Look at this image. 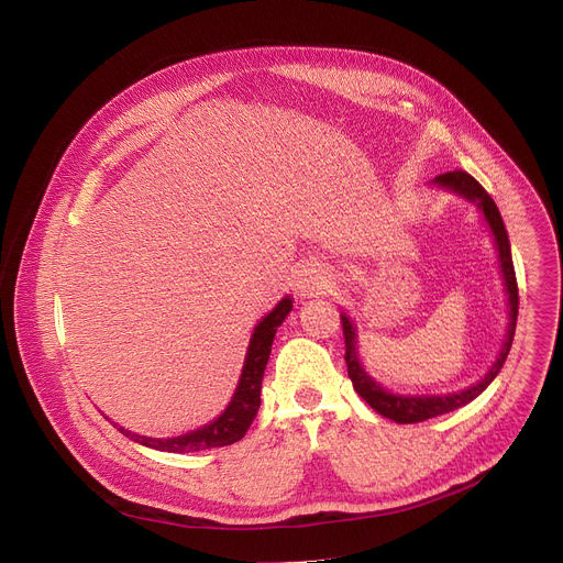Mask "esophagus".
<instances>
[{"mask_svg": "<svg viewBox=\"0 0 563 563\" xmlns=\"http://www.w3.org/2000/svg\"><path fill=\"white\" fill-rule=\"evenodd\" d=\"M333 287L331 272L323 269L319 264H308L297 274L294 280V289H297L301 297H317V294H327Z\"/></svg>", "mask_w": 563, "mask_h": 563, "instance_id": "34e87169", "label": "esophagus"}]
</instances>
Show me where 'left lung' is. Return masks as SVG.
<instances>
[{"instance_id":"1","label":"left lung","mask_w":563,"mask_h":563,"mask_svg":"<svg viewBox=\"0 0 563 563\" xmlns=\"http://www.w3.org/2000/svg\"><path fill=\"white\" fill-rule=\"evenodd\" d=\"M431 185L438 189H445L450 194H456L463 200L472 202L477 207V212L484 217L493 242H495L501 285H505V291H507L509 323H507V333H505V340H501V346L497 351L495 361L490 363L488 372L477 383H472V386H467L463 390H452V393L404 395V393H395L386 386H380V383L365 369V365L361 361V353H358L356 323H353V319L346 312H342L340 317H342L344 346H346L344 361H346L349 378L353 383V390H356L376 412H380L383 418L395 420L397 424L424 422V420H431L438 416H445V412H452L470 401H475L495 380L499 369L505 367L507 356L511 351L514 333H516V319H518V285H516V272H514V260H511V244H509V234H507L505 221H501V217H499L495 200L486 194V189L475 180V177L467 175L465 170L438 175V177H433Z\"/></svg>"}]
</instances>
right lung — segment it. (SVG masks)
<instances>
[{
	"label": "right lung",
	"mask_w": 563,
	"mask_h": 563,
	"mask_svg": "<svg viewBox=\"0 0 563 563\" xmlns=\"http://www.w3.org/2000/svg\"><path fill=\"white\" fill-rule=\"evenodd\" d=\"M291 308H294V299L287 294V297H283L276 303V308L272 312H266L255 323V329L249 340L240 380H236V388L219 418H214L212 422H207L194 431H187L183 435H173V438L141 435V433H134L115 422H113V427H118V431L128 435L130 440L139 442V445H143V448H151L157 452H170V454H189V452H200V450L225 448V445H232V442H236V440H242L257 416L262 376H264L266 363H269V356H272V344H274L276 331L287 319Z\"/></svg>",
	"instance_id": "right-lung-1"
}]
</instances>
